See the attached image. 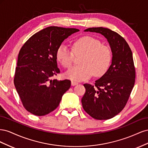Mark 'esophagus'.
<instances>
[{
	"instance_id": "1",
	"label": "esophagus",
	"mask_w": 148,
	"mask_h": 148,
	"mask_svg": "<svg viewBox=\"0 0 148 148\" xmlns=\"http://www.w3.org/2000/svg\"><path fill=\"white\" fill-rule=\"evenodd\" d=\"M77 84H78V82H75V81L71 82V85H72V86H75V85H77Z\"/></svg>"
}]
</instances>
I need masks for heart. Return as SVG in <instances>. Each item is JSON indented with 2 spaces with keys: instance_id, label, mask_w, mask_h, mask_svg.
<instances>
[{
  "instance_id": "heart-1",
  "label": "heart",
  "mask_w": 148,
  "mask_h": 148,
  "mask_svg": "<svg viewBox=\"0 0 148 148\" xmlns=\"http://www.w3.org/2000/svg\"><path fill=\"white\" fill-rule=\"evenodd\" d=\"M72 49L76 56L83 54V56L80 60L81 65L71 67L66 71V78L83 81L90 78L93 74L95 77H101L109 69L111 52L98 39L91 36L80 38L73 42ZM73 53L65 44H61L56 52L57 59L62 66L69 68L73 63Z\"/></svg>"
}]
</instances>
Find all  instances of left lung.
Returning <instances> with one entry per match:
<instances>
[{
  "label": "left lung",
  "mask_w": 148,
  "mask_h": 148,
  "mask_svg": "<svg viewBox=\"0 0 148 148\" xmlns=\"http://www.w3.org/2000/svg\"><path fill=\"white\" fill-rule=\"evenodd\" d=\"M84 31L100 33L107 39L112 53V64L95 85L84 84L82 99L87 114L97 120H107L123 110L135 82V68L130 47L125 39L110 29L89 28Z\"/></svg>",
  "instance_id": "1"
}]
</instances>
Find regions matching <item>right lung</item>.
Listing matches in <instances>:
<instances>
[{
    "label": "right lung",
    "instance_id": "1",
    "mask_svg": "<svg viewBox=\"0 0 148 148\" xmlns=\"http://www.w3.org/2000/svg\"><path fill=\"white\" fill-rule=\"evenodd\" d=\"M79 30L50 26L35 33L21 48L14 84L26 110L37 116L49 114L59 106L71 86L69 79H51L60 73L56 52L65 39Z\"/></svg>",
    "mask_w": 148,
    "mask_h": 148
}]
</instances>
